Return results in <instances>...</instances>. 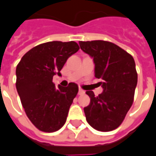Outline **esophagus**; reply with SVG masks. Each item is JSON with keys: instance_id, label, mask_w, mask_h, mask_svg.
<instances>
[{"instance_id": "esophagus-1", "label": "esophagus", "mask_w": 156, "mask_h": 156, "mask_svg": "<svg viewBox=\"0 0 156 156\" xmlns=\"http://www.w3.org/2000/svg\"><path fill=\"white\" fill-rule=\"evenodd\" d=\"M78 94L80 95V96H81V95H84V94H85V90H82V89H79V92H78Z\"/></svg>"}]
</instances>
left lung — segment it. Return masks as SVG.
I'll return each instance as SVG.
<instances>
[{"label": "left lung", "mask_w": 156, "mask_h": 156, "mask_svg": "<svg viewBox=\"0 0 156 156\" xmlns=\"http://www.w3.org/2000/svg\"><path fill=\"white\" fill-rule=\"evenodd\" d=\"M80 48L93 58L95 76L101 79L102 93L87 90L90 102L84 108L87 122L93 129L108 132L117 129L133 102L138 74L133 56L113 43L80 41Z\"/></svg>", "instance_id": "1"}]
</instances>
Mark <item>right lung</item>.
<instances>
[{
  "instance_id": "right-lung-1",
  "label": "right lung",
  "mask_w": 156,
  "mask_h": 156,
  "mask_svg": "<svg viewBox=\"0 0 156 156\" xmlns=\"http://www.w3.org/2000/svg\"><path fill=\"white\" fill-rule=\"evenodd\" d=\"M80 49L74 41H53L35 46L23 55L16 66V87L24 111L40 131L55 132L67 119L78 86L55 87L53 76L58 74L69 57Z\"/></svg>"
}]
</instances>
